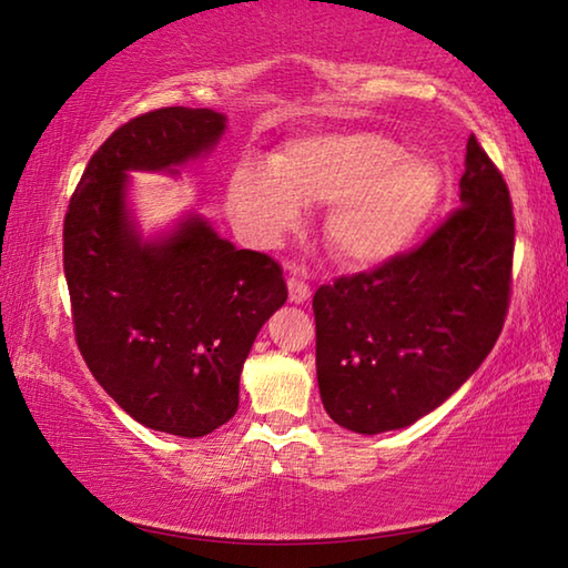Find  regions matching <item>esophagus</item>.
I'll use <instances>...</instances> for the list:
<instances>
[{
	"label": "esophagus",
	"mask_w": 568,
	"mask_h": 568,
	"mask_svg": "<svg viewBox=\"0 0 568 568\" xmlns=\"http://www.w3.org/2000/svg\"><path fill=\"white\" fill-rule=\"evenodd\" d=\"M287 297H291V303L301 305L311 297V287H307V283H303L301 277H287Z\"/></svg>",
	"instance_id": "obj_1"
}]
</instances>
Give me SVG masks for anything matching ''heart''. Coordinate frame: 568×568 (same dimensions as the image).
Segmentation results:
<instances>
[{"label":"heart","mask_w":568,"mask_h":568,"mask_svg":"<svg viewBox=\"0 0 568 568\" xmlns=\"http://www.w3.org/2000/svg\"><path fill=\"white\" fill-rule=\"evenodd\" d=\"M440 175L434 162L406 155L371 130L291 140L257 165L235 168L227 210L261 243L301 223V205H328L325 243L335 261L368 271L400 255L434 215Z\"/></svg>","instance_id":"1"}]
</instances>
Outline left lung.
<instances>
[{
    "label": "left lung",
    "mask_w": 568,
    "mask_h": 568,
    "mask_svg": "<svg viewBox=\"0 0 568 568\" xmlns=\"http://www.w3.org/2000/svg\"><path fill=\"white\" fill-rule=\"evenodd\" d=\"M460 205L418 250L318 287L315 368L323 408L376 436L428 416L474 376L504 328L514 213L474 134Z\"/></svg>",
    "instance_id": "left-lung-1"
}]
</instances>
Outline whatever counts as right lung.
<instances>
[{"mask_svg":"<svg viewBox=\"0 0 568 568\" xmlns=\"http://www.w3.org/2000/svg\"><path fill=\"white\" fill-rule=\"evenodd\" d=\"M225 130V114L207 108L140 114L94 152L64 217L82 358L128 416L182 438L235 416L243 363L287 287L273 257L237 250L200 213L145 233L130 172L180 178Z\"/></svg>","mask_w":568,"mask_h":568,"instance_id":"1","label":"right lung"}]
</instances>
